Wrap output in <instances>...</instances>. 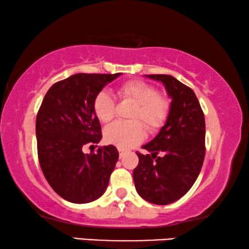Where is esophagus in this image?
<instances>
[{
  "label": "esophagus",
  "mask_w": 249,
  "mask_h": 249,
  "mask_svg": "<svg viewBox=\"0 0 249 249\" xmlns=\"http://www.w3.org/2000/svg\"><path fill=\"white\" fill-rule=\"evenodd\" d=\"M124 148H119V155H120V159H122L124 158Z\"/></svg>",
  "instance_id": "1"
}]
</instances>
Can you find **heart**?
Here are the masks:
<instances>
[{"instance_id":"b5f03b06","label":"heart","mask_w":249,"mask_h":249,"mask_svg":"<svg viewBox=\"0 0 249 249\" xmlns=\"http://www.w3.org/2000/svg\"><path fill=\"white\" fill-rule=\"evenodd\" d=\"M118 95L135 103L130 119L144 122L148 130L155 131L161 128L169 115L170 103L165 97L158 95L154 86L142 80H130L122 84ZM115 103L111 93L102 90L94 100V111L98 120L111 121L114 117ZM105 141L119 148H129L137 145L145 138V129L141 122L117 121L108 125L104 132Z\"/></svg>"}]
</instances>
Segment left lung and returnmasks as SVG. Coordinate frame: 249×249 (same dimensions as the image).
I'll list each match as a JSON object with an SVG mask.
<instances>
[{"label":"left lung","instance_id":"8db88e82","mask_svg":"<svg viewBox=\"0 0 249 249\" xmlns=\"http://www.w3.org/2000/svg\"><path fill=\"white\" fill-rule=\"evenodd\" d=\"M160 81L171 98L169 115L159 134L137 153L134 170L139 196L156 205H168L195 183L205 156V119L192 88L169 74H145ZM160 156H158V154Z\"/></svg>","mask_w":249,"mask_h":249}]
</instances>
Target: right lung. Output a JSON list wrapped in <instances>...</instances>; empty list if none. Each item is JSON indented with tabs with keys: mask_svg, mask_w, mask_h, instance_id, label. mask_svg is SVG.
Returning a JSON list of instances; mask_svg holds the SVG:
<instances>
[{
	"mask_svg": "<svg viewBox=\"0 0 249 249\" xmlns=\"http://www.w3.org/2000/svg\"><path fill=\"white\" fill-rule=\"evenodd\" d=\"M120 74H73L54 84L40 105L36 118L39 164L54 192L68 202H93L107 190L118 149L107 145L84 154L83 147L101 142L94 100Z\"/></svg>",
	"mask_w": 249,
	"mask_h": 249,
	"instance_id": "obj_1",
	"label": "right lung"
}]
</instances>
